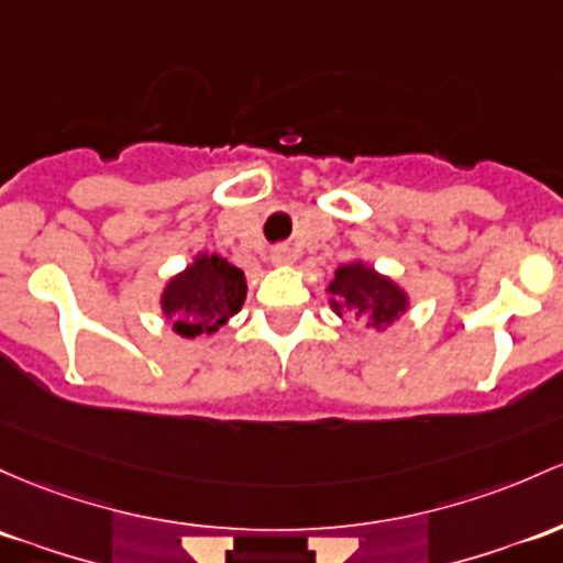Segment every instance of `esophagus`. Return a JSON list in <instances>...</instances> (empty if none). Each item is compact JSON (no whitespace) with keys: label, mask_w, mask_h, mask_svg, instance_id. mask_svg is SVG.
<instances>
[{"label":"esophagus","mask_w":563,"mask_h":563,"mask_svg":"<svg viewBox=\"0 0 563 563\" xmlns=\"http://www.w3.org/2000/svg\"><path fill=\"white\" fill-rule=\"evenodd\" d=\"M272 262H275V264H288V262H291V249H286V245L275 249V251H272Z\"/></svg>","instance_id":"34e87169"}]
</instances>
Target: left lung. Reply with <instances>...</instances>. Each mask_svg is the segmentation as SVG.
I'll return each mask as SVG.
<instances>
[{
	"instance_id": "left-lung-1",
	"label": "left lung",
	"mask_w": 563,
	"mask_h": 563,
	"mask_svg": "<svg viewBox=\"0 0 563 563\" xmlns=\"http://www.w3.org/2000/svg\"><path fill=\"white\" fill-rule=\"evenodd\" d=\"M325 291L331 294L329 305L339 318L352 312L355 318H368V325L374 329H385L409 310V296L404 288L363 262L342 264L333 272Z\"/></svg>"
}]
</instances>
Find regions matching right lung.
I'll return each instance as SVG.
<instances>
[{
    "instance_id": "obj_1",
    "label": "right lung",
    "mask_w": 563,
    "mask_h": 563,
    "mask_svg": "<svg viewBox=\"0 0 563 563\" xmlns=\"http://www.w3.org/2000/svg\"><path fill=\"white\" fill-rule=\"evenodd\" d=\"M245 291L243 269L219 253H197L187 269L170 277L159 307L178 336H211L240 312Z\"/></svg>"
}]
</instances>
